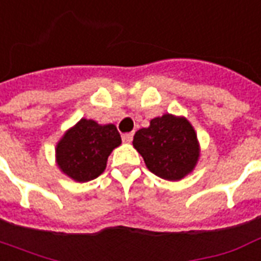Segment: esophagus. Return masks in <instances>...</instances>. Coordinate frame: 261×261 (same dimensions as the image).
Masks as SVG:
<instances>
[{"mask_svg":"<svg viewBox=\"0 0 261 261\" xmlns=\"http://www.w3.org/2000/svg\"><path fill=\"white\" fill-rule=\"evenodd\" d=\"M133 136H134L133 133H125V134H123V137H121V138H123V142L130 144L131 141H133Z\"/></svg>","mask_w":261,"mask_h":261,"instance_id":"1","label":"esophagus"}]
</instances>
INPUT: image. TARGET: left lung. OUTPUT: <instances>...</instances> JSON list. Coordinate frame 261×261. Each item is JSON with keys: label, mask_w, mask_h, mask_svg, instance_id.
Returning a JSON list of instances; mask_svg holds the SVG:
<instances>
[{"label": "left lung", "mask_w": 261, "mask_h": 261, "mask_svg": "<svg viewBox=\"0 0 261 261\" xmlns=\"http://www.w3.org/2000/svg\"><path fill=\"white\" fill-rule=\"evenodd\" d=\"M133 145L153 174L170 181L184 178L199 158L192 125L184 117L173 115L152 119L148 128L137 131Z\"/></svg>", "instance_id": "1"}]
</instances>
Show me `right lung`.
Listing matches in <instances>:
<instances>
[{
  "instance_id": "add662e5",
  "label": "right lung",
  "mask_w": 261,
  "mask_h": 261,
  "mask_svg": "<svg viewBox=\"0 0 261 261\" xmlns=\"http://www.w3.org/2000/svg\"><path fill=\"white\" fill-rule=\"evenodd\" d=\"M120 144L121 138L116 125H99L94 120L82 119L59 141L58 166L76 181H91L102 174L108 156Z\"/></svg>"
}]
</instances>
